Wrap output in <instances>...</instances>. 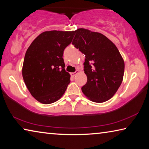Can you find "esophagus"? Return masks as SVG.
I'll return each mask as SVG.
<instances>
[{
	"label": "esophagus",
	"mask_w": 149,
	"mask_h": 149,
	"mask_svg": "<svg viewBox=\"0 0 149 149\" xmlns=\"http://www.w3.org/2000/svg\"><path fill=\"white\" fill-rule=\"evenodd\" d=\"M78 73H79V71H78V70H76V71H75V72H72V73H70V74H71V75L72 76H75V75H76Z\"/></svg>",
	"instance_id": "obj_1"
}]
</instances>
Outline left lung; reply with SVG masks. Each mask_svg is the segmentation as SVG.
I'll return each mask as SVG.
<instances>
[{
	"instance_id": "obj_1",
	"label": "left lung",
	"mask_w": 149,
	"mask_h": 149,
	"mask_svg": "<svg viewBox=\"0 0 149 149\" xmlns=\"http://www.w3.org/2000/svg\"><path fill=\"white\" fill-rule=\"evenodd\" d=\"M72 44L85 55L84 72L87 84L82 92L95 102L111 99L122 84L124 61L116 46L100 33L79 28Z\"/></svg>"
}]
</instances>
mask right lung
<instances>
[{"label":"right lung","instance_id":"1","mask_svg":"<svg viewBox=\"0 0 149 149\" xmlns=\"http://www.w3.org/2000/svg\"><path fill=\"white\" fill-rule=\"evenodd\" d=\"M75 31H49L40 34L30 45L24 57L22 75L31 95L48 104L64 95L70 82L63 53L71 43Z\"/></svg>","mask_w":149,"mask_h":149}]
</instances>
